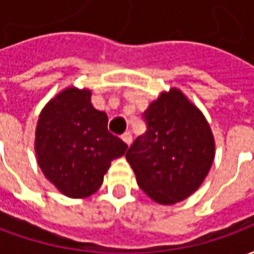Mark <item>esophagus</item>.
<instances>
[{"label": "esophagus", "instance_id": "34e87169", "mask_svg": "<svg viewBox=\"0 0 254 254\" xmlns=\"http://www.w3.org/2000/svg\"><path fill=\"white\" fill-rule=\"evenodd\" d=\"M121 138L125 141V143L127 144V145H130V143H132V133L130 132H125L124 134L121 136Z\"/></svg>", "mask_w": 254, "mask_h": 254}]
</instances>
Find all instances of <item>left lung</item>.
Instances as JSON below:
<instances>
[{
  "label": "left lung",
  "mask_w": 254,
  "mask_h": 254,
  "mask_svg": "<svg viewBox=\"0 0 254 254\" xmlns=\"http://www.w3.org/2000/svg\"><path fill=\"white\" fill-rule=\"evenodd\" d=\"M147 132L127 152L141 190L171 205L185 200L205 180L215 140L205 117L180 89L162 92L144 111Z\"/></svg>",
  "instance_id": "1"
}]
</instances>
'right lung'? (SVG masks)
Listing matches in <instances>:
<instances>
[{
	"label": "right lung",
	"instance_id": "obj_1",
	"mask_svg": "<svg viewBox=\"0 0 254 254\" xmlns=\"http://www.w3.org/2000/svg\"><path fill=\"white\" fill-rule=\"evenodd\" d=\"M107 114L91 103V91L67 87L42 110L35 132L38 165L63 194L84 198L98 190L111 160L127 145L107 130Z\"/></svg>",
	"mask_w": 254,
	"mask_h": 254
}]
</instances>
